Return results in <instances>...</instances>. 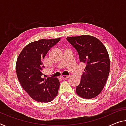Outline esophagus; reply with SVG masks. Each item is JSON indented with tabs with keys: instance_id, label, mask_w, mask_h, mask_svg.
<instances>
[{
	"instance_id": "34e87169",
	"label": "esophagus",
	"mask_w": 126,
	"mask_h": 126,
	"mask_svg": "<svg viewBox=\"0 0 126 126\" xmlns=\"http://www.w3.org/2000/svg\"><path fill=\"white\" fill-rule=\"evenodd\" d=\"M69 77V76H65V75H63L62 76V78L63 79H67Z\"/></svg>"
}]
</instances>
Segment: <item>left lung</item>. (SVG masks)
Here are the masks:
<instances>
[{
  "label": "left lung",
  "instance_id": "1",
  "mask_svg": "<svg viewBox=\"0 0 126 126\" xmlns=\"http://www.w3.org/2000/svg\"><path fill=\"white\" fill-rule=\"evenodd\" d=\"M67 40L77 50L79 62L86 64L76 92L82 98L93 99L103 90L108 77L110 64L107 50L93 36L68 37Z\"/></svg>",
  "mask_w": 126,
  "mask_h": 126
}]
</instances>
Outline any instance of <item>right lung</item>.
Wrapping results in <instances>:
<instances>
[{"label": "right lung", "mask_w": 126, "mask_h": 126, "mask_svg": "<svg viewBox=\"0 0 126 126\" xmlns=\"http://www.w3.org/2000/svg\"><path fill=\"white\" fill-rule=\"evenodd\" d=\"M61 39H41L29 44L17 58L16 70L20 84L37 102L52 101L58 94L60 82L56 77L43 78V59Z\"/></svg>", "instance_id": "1"}]
</instances>
